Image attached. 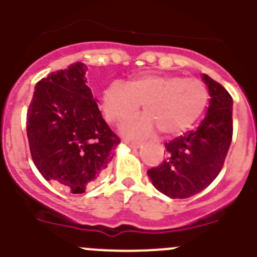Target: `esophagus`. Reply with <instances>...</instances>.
Returning <instances> with one entry per match:
<instances>
[{
    "label": "esophagus",
    "mask_w": 257,
    "mask_h": 257,
    "mask_svg": "<svg viewBox=\"0 0 257 257\" xmlns=\"http://www.w3.org/2000/svg\"><path fill=\"white\" fill-rule=\"evenodd\" d=\"M124 143H125V145H128L129 147H132V148H138L141 146V142H138V141L125 140V141H124Z\"/></svg>",
    "instance_id": "1"
}]
</instances>
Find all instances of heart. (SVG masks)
Instances as JSON below:
<instances>
[{
  "mask_svg": "<svg viewBox=\"0 0 257 257\" xmlns=\"http://www.w3.org/2000/svg\"><path fill=\"white\" fill-rule=\"evenodd\" d=\"M208 88L196 77L176 74H140L126 85L114 81L104 90L101 110L111 124H123L138 114L141 104L146 114L124 125V134L141 138L156 129L177 134L200 116L208 102Z\"/></svg>",
  "mask_w": 257,
  "mask_h": 257,
  "instance_id": "heart-1",
  "label": "heart"
}]
</instances>
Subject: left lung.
I'll return each instance as SVG.
<instances>
[{
	"label": "left lung",
	"mask_w": 257,
	"mask_h": 257,
	"mask_svg": "<svg viewBox=\"0 0 257 257\" xmlns=\"http://www.w3.org/2000/svg\"><path fill=\"white\" fill-rule=\"evenodd\" d=\"M203 81L210 95L207 116L196 129L166 142V158L147 171L155 188L172 199L190 198L210 185L231 146L232 96L207 74Z\"/></svg>",
	"instance_id": "left-lung-1"
}]
</instances>
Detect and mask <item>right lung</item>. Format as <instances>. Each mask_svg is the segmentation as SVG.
<instances>
[{
  "label": "right lung",
  "instance_id": "1",
  "mask_svg": "<svg viewBox=\"0 0 257 257\" xmlns=\"http://www.w3.org/2000/svg\"><path fill=\"white\" fill-rule=\"evenodd\" d=\"M81 62L52 72L35 86L26 114L31 158L45 180L85 193L107 167L120 142L86 85Z\"/></svg>",
  "mask_w": 257,
  "mask_h": 257
}]
</instances>
